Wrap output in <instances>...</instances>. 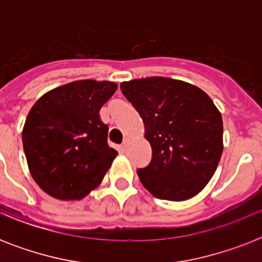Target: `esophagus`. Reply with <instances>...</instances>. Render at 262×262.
Returning <instances> with one entry per match:
<instances>
[{"instance_id":"esophagus-1","label":"esophagus","mask_w":262,"mask_h":262,"mask_svg":"<svg viewBox=\"0 0 262 262\" xmlns=\"http://www.w3.org/2000/svg\"><path fill=\"white\" fill-rule=\"evenodd\" d=\"M127 147H129V140L125 139V140H123L122 145H121V148H122V151H126Z\"/></svg>"}]
</instances>
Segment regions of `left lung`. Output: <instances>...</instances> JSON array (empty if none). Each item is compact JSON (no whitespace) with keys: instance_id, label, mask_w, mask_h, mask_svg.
<instances>
[{"instance_id":"8db88e82","label":"left lung","mask_w":262,"mask_h":262,"mask_svg":"<svg viewBox=\"0 0 262 262\" xmlns=\"http://www.w3.org/2000/svg\"><path fill=\"white\" fill-rule=\"evenodd\" d=\"M145 126L152 159L137 174L156 199L182 201L205 187L223 152V121L204 91L167 77L121 84Z\"/></svg>"}]
</instances>
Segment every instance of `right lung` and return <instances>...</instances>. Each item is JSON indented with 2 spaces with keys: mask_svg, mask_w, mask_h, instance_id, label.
I'll return each instance as SVG.
<instances>
[{
  "mask_svg": "<svg viewBox=\"0 0 262 262\" xmlns=\"http://www.w3.org/2000/svg\"><path fill=\"white\" fill-rule=\"evenodd\" d=\"M117 84L80 80L47 92L23 129V147L35 182L59 200H80L102 182L118 152L107 143L99 110Z\"/></svg>",
  "mask_w": 262,
  "mask_h": 262,
  "instance_id": "right-lung-1",
  "label": "right lung"
}]
</instances>
